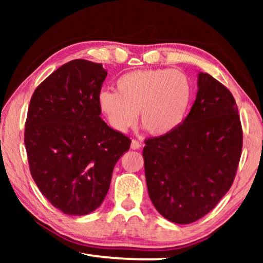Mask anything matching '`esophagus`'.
Here are the masks:
<instances>
[{"label":"esophagus","mask_w":263,"mask_h":263,"mask_svg":"<svg viewBox=\"0 0 263 263\" xmlns=\"http://www.w3.org/2000/svg\"><path fill=\"white\" fill-rule=\"evenodd\" d=\"M141 147V142L139 140L133 139L131 142V148L132 149H139Z\"/></svg>","instance_id":"obj_1"}]
</instances>
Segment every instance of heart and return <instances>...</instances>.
<instances>
[{
	"mask_svg": "<svg viewBox=\"0 0 263 263\" xmlns=\"http://www.w3.org/2000/svg\"><path fill=\"white\" fill-rule=\"evenodd\" d=\"M116 90H102L99 109L114 130L125 132L137 121V112L152 136L177 130L189 114L194 84L184 72L171 68L137 69L116 81Z\"/></svg>",
	"mask_w": 263,
	"mask_h": 263,
	"instance_id": "heart-1",
	"label": "heart"
}]
</instances>
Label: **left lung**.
I'll use <instances>...</instances> for the list:
<instances>
[{"instance_id":"1","label":"left lung","mask_w":263,"mask_h":263,"mask_svg":"<svg viewBox=\"0 0 263 263\" xmlns=\"http://www.w3.org/2000/svg\"><path fill=\"white\" fill-rule=\"evenodd\" d=\"M151 201L166 219L190 224L215 208L232 185L242 149V127L231 91L208 73L183 124L145 139Z\"/></svg>"}]
</instances>
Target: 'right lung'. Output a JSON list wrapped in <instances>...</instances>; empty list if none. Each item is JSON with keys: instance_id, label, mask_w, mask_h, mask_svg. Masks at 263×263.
<instances>
[{"instance_id": "right-lung-1", "label": "right lung", "mask_w": 263, "mask_h": 263, "mask_svg": "<svg viewBox=\"0 0 263 263\" xmlns=\"http://www.w3.org/2000/svg\"><path fill=\"white\" fill-rule=\"evenodd\" d=\"M106 78L102 64L77 59L35 88L25 122L31 175L58 210L83 216L108 194L114 167L131 139L100 117L97 96Z\"/></svg>"}]
</instances>
